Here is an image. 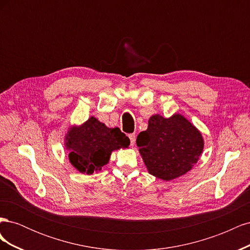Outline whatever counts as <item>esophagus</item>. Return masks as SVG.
<instances>
[{"label":"esophagus","mask_w":250,"mask_h":250,"mask_svg":"<svg viewBox=\"0 0 250 250\" xmlns=\"http://www.w3.org/2000/svg\"><path fill=\"white\" fill-rule=\"evenodd\" d=\"M128 138H129V140H130V145L133 146L135 143V133H130L129 135H128Z\"/></svg>","instance_id":"obj_1"}]
</instances>
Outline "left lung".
Here are the masks:
<instances>
[{"label": "left lung", "mask_w": 250, "mask_h": 250, "mask_svg": "<svg viewBox=\"0 0 250 250\" xmlns=\"http://www.w3.org/2000/svg\"><path fill=\"white\" fill-rule=\"evenodd\" d=\"M137 146L150 174L171 180L190 171L203 149L201 133L180 115L149 119L146 131L137 138Z\"/></svg>", "instance_id": "obj_1"}]
</instances>
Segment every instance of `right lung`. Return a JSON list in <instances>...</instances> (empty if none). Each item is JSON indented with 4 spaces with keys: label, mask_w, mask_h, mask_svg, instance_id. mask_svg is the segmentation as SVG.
<instances>
[{
    "label": "right lung",
    "mask_w": 250,
    "mask_h": 250,
    "mask_svg": "<svg viewBox=\"0 0 250 250\" xmlns=\"http://www.w3.org/2000/svg\"><path fill=\"white\" fill-rule=\"evenodd\" d=\"M71 164L81 173L93 174L109 161L111 151L127 148L130 141L120 128H108L94 117L70 130L66 138Z\"/></svg>",
    "instance_id": "add662e5"
}]
</instances>
